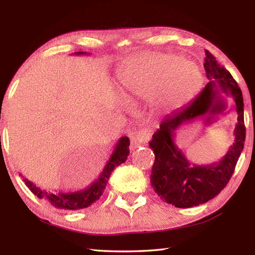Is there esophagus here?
<instances>
[{"instance_id": "obj_1", "label": "esophagus", "mask_w": 255, "mask_h": 255, "mask_svg": "<svg viewBox=\"0 0 255 255\" xmlns=\"http://www.w3.org/2000/svg\"><path fill=\"white\" fill-rule=\"evenodd\" d=\"M151 138V129L150 128H142L136 132L132 137V141L134 143H147Z\"/></svg>"}]
</instances>
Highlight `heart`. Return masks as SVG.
Masks as SVG:
<instances>
[{"label": "heart", "instance_id": "heart-1", "mask_svg": "<svg viewBox=\"0 0 255 255\" xmlns=\"http://www.w3.org/2000/svg\"><path fill=\"white\" fill-rule=\"evenodd\" d=\"M203 74L196 63L167 53L143 52L129 61L121 81L129 93L150 99L165 108L185 103L202 84Z\"/></svg>", "mask_w": 255, "mask_h": 255}]
</instances>
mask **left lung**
<instances>
[{"label": "left lung", "instance_id": "obj_1", "mask_svg": "<svg viewBox=\"0 0 255 255\" xmlns=\"http://www.w3.org/2000/svg\"><path fill=\"white\" fill-rule=\"evenodd\" d=\"M204 67L209 82L187 105L164 117L149 142L155 159L151 172V185L162 200L177 208H189L207 203L223 191L234 174L246 140L243 96L236 80L221 67L209 51H206ZM235 101L238 115L235 141L224 158L210 165L191 164L178 148L174 138L183 124L203 119L204 123L225 115L226 103L222 94Z\"/></svg>", "mask_w": 255, "mask_h": 255}]
</instances>
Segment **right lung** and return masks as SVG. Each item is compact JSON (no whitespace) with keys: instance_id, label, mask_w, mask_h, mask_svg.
I'll return each mask as SVG.
<instances>
[{"instance_id":"1","label":"right lung","mask_w":255,"mask_h":255,"mask_svg":"<svg viewBox=\"0 0 255 255\" xmlns=\"http://www.w3.org/2000/svg\"><path fill=\"white\" fill-rule=\"evenodd\" d=\"M73 55L77 56H83V55H90L88 52L84 51H78L74 52ZM129 141L128 137H122L118 140L115 148H114L113 153L111 158L108 159L104 169L101 172V174L96 180L91 183L88 187L83 189H79V191L74 192H59L53 193L49 192L47 189H42L38 187L36 184L27 180L23 175H19L23 177V180L26 184V186L30 189V192L36 195L38 198L44 199L46 202L51 204L53 207L58 209H66V210H78L89 207L92 204H94L96 200H99L101 196L104 193V189L106 187V184L110 180V176L112 172L115 170V167L124 163L127 160V156L129 155Z\"/></svg>"}]
</instances>
